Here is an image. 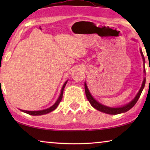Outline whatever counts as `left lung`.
<instances>
[{
	"instance_id": "left-lung-1",
	"label": "left lung",
	"mask_w": 150,
	"mask_h": 150,
	"mask_svg": "<svg viewBox=\"0 0 150 150\" xmlns=\"http://www.w3.org/2000/svg\"><path fill=\"white\" fill-rule=\"evenodd\" d=\"M141 56L143 57V61H144L145 63V59L144 57H143V52L141 50ZM144 72H145V69H144ZM145 78H144V80H143V83H142V86H141L140 90H139V93H137V95L136 96V97L134 98V99L132 100V102H130V103L126 104L122 107H119V108H110V107H108V106H104L102 104H100L99 102H98L96 100L94 99V98L92 97V96L91 95V93H89V90H88L87 84L85 83V94L86 96H87V98L88 100V101L90 102L91 105L93 106V108H95L96 109H97L100 111L105 112V113L107 114H110V115H117V114H120V113H122V112H125L126 111H128L130 109H131L133 106L135 105V104L137 103V101H138L139 97H140L141 93H142V91L143 89V88L145 87Z\"/></svg>"
}]
</instances>
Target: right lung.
Wrapping results in <instances>:
<instances>
[{"instance_id": "add662e5", "label": "right lung", "mask_w": 150, "mask_h": 150, "mask_svg": "<svg viewBox=\"0 0 150 150\" xmlns=\"http://www.w3.org/2000/svg\"><path fill=\"white\" fill-rule=\"evenodd\" d=\"M67 82V81L64 83V85H63L62 89H61V94H60V96H59V99L57 100V102H55L54 105H52V106H51V107L47 108V109H45V110H38V111H29V110H22V112H26V113H27L28 115H42L47 114V113H48V112H50L51 111H52V110H54V109H56L57 107L59 105V104L60 103V102L61 101V100H62L63 90H64V88L65 87V85H66Z\"/></svg>"}]
</instances>
